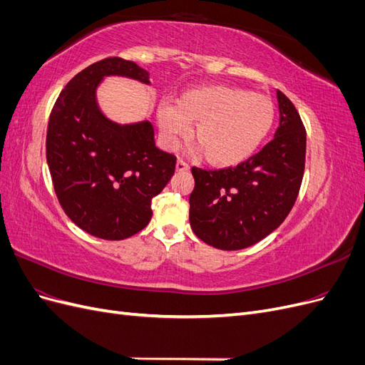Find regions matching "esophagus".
<instances>
[{
  "instance_id": "esophagus-1",
  "label": "esophagus",
  "mask_w": 365,
  "mask_h": 365,
  "mask_svg": "<svg viewBox=\"0 0 365 365\" xmlns=\"http://www.w3.org/2000/svg\"><path fill=\"white\" fill-rule=\"evenodd\" d=\"M189 169H190V165L187 164L185 161H182V160L176 161V170H178V172H189Z\"/></svg>"
}]
</instances>
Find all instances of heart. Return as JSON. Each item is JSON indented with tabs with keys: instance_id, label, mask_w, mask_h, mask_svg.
Segmentation results:
<instances>
[{
	"instance_id": "heart-1",
	"label": "heart",
	"mask_w": 365,
	"mask_h": 365,
	"mask_svg": "<svg viewBox=\"0 0 365 365\" xmlns=\"http://www.w3.org/2000/svg\"><path fill=\"white\" fill-rule=\"evenodd\" d=\"M275 108L271 97L231 85H202L185 91L176 105L158 111L163 135L178 146L196 123L193 140L215 168H231L250 158L272 128Z\"/></svg>"
}]
</instances>
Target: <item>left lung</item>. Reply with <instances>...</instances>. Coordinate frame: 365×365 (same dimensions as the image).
<instances>
[{
  "instance_id": "1",
  "label": "left lung",
  "mask_w": 365,
  "mask_h": 365,
  "mask_svg": "<svg viewBox=\"0 0 365 365\" xmlns=\"http://www.w3.org/2000/svg\"><path fill=\"white\" fill-rule=\"evenodd\" d=\"M280 125L256 155L231 168L193 165V233L217 250L251 247L277 228L292 210L304 173L306 129L294 103L277 90Z\"/></svg>"
}]
</instances>
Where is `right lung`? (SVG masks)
I'll list each match as a JSON object with an SVG mask.
<instances>
[{"label": "right lung", "mask_w": 365, "mask_h": 365, "mask_svg": "<svg viewBox=\"0 0 365 365\" xmlns=\"http://www.w3.org/2000/svg\"><path fill=\"white\" fill-rule=\"evenodd\" d=\"M149 83V73L121 58L98 61L65 85L47 129V163L61 207L86 233L105 240L137 235L152 217V200L175 173L176 157L155 146L149 121L117 125L97 106L105 76Z\"/></svg>", "instance_id": "1"}]
</instances>
